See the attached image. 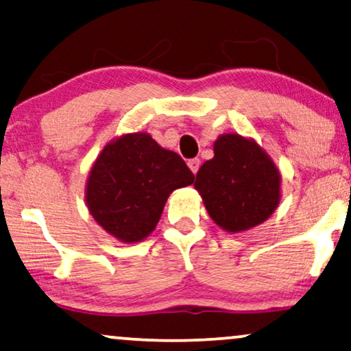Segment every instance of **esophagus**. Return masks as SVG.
Segmentation results:
<instances>
[{
  "label": "esophagus",
  "mask_w": 351,
  "mask_h": 351,
  "mask_svg": "<svg viewBox=\"0 0 351 351\" xmlns=\"http://www.w3.org/2000/svg\"><path fill=\"white\" fill-rule=\"evenodd\" d=\"M188 167L191 168V171H193L194 175H196L197 170H199V167H201V160H199V158H191V160L188 162Z\"/></svg>",
  "instance_id": "obj_1"
}]
</instances>
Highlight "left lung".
Returning <instances> with one entry per match:
<instances>
[{
	"mask_svg": "<svg viewBox=\"0 0 351 351\" xmlns=\"http://www.w3.org/2000/svg\"><path fill=\"white\" fill-rule=\"evenodd\" d=\"M280 183V171L254 139L221 134L214 143V158L199 168L194 188L210 219L225 232L239 233L274 214Z\"/></svg>",
	"mask_w": 351,
	"mask_h": 351,
	"instance_id": "8db88e82",
	"label": "left lung"
}]
</instances>
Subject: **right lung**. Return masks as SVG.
<instances>
[{
	"label": "right lung",
	"instance_id": "obj_1",
	"mask_svg": "<svg viewBox=\"0 0 351 351\" xmlns=\"http://www.w3.org/2000/svg\"><path fill=\"white\" fill-rule=\"evenodd\" d=\"M193 181L183 158L147 132L123 134L105 145L90 168L87 208L106 233L139 243L157 227L168 196Z\"/></svg>",
	"mask_w": 351,
	"mask_h": 351
}]
</instances>
